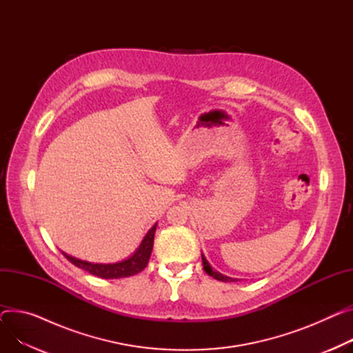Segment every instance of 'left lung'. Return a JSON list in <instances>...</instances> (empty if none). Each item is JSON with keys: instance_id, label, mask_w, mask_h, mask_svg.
I'll return each instance as SVG.
<instances>
[{"instance_id": "1", "label": "left lung", "mask_w": 353, "mask_h": 353, "mask_svg": "<svg viewBox=\"0 0 353 353\" xmlns=\"http://www.w3.org/2000/svg\"><path fill=\"white\" fill-rule=\"evenodd\" d=\"M202 264H203V270L206 271V274H209L210 277H213V279H216V280H219V281H223V283H232V281H239L237 279H232V277L223 276V274L218 273V271H214V270H212L210 264L208 263V260L205 259V256H203V254H202Z\"/></svg>"}]
</instances>
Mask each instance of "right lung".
I'll return each mask as SVG.
<instances>
[{
    "label": "right lung",
    "mask_w": 353,
    "mask_h": 353,
    "mask_svg": "<svg viewBox=\"0 0 353 353\" xmlns=\"http://www.w3.org/2000/svg\"><path fill=\"white\" fill-rule=\"evenodd\" d=\"M155 229H157V223L148 230V233L145 234V237L143 239L141 245L139 246V249L134 252L132 256H130L128 259L119 261V263H113V264H99V263H89V261H83L79 260L76 257L68 256L66 253H63V256L76 267L86 270L88 273L97 276L100 279H123V277H130L140 273L143 271L150 260L151 252H152V246H154V234H155Z\"/></svg>",
    "instance_id": "1"
}]
</instances>
